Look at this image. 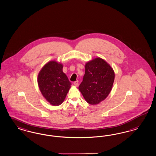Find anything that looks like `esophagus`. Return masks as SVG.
I'll return each instance as SVG.
<instances>
[{
  "mask_svg": "<svg viewBox=\"0 0 156 156\" xmlns=\"http://www.w3.org/2000/svg\"><path fill=\"white\" fill-rule=\"evenodd\" d=\"M74 85L75 86L77 87L79 86V81H76L74 82Z\"/></svg>",
  "mask_w": 156,
  "mask_h": 156,
  "instance_id": "obj_1",
  "label": "esophagus"
}]
</instances>
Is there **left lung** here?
Listing matches in <instances>:
<instances>
[{
  "instance_id": "8db88e82",
  "label": "left lung",
  "mask_w": 156,
  "mask_h": 156,
  "mask_svg": "<svg viewBox=\"0 0 156 156\" xmlns=\"http://www.w3.org/2000/svg\"><path fill=\"white\" fill-rule=\"evenodd\" d=\"M115 80V72L109 64L95 58L85 65V74L79 89L87 102L97 105L109 95Z\"/></svg>"
}]
</instances>
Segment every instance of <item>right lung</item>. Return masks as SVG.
Wrapping results in <instances>:
<instances>
[{
	"mask_svg": "<svg viewBox=\"0 0 156 156\" xmlns=\"http://www.w3.org/2000/svg\"><path fill=\"white\" fill-rule=\"evenodd\" d=\"M62 68V64L51 61L44 65L37 76L41 94L53 106H58L64 102L72 85Z\"/></svg>",
	"mask_w": 156,
	"mask_h": 156,
	"instance_id": "add662e5",
	"label": "right lung"
}]
</instances>
